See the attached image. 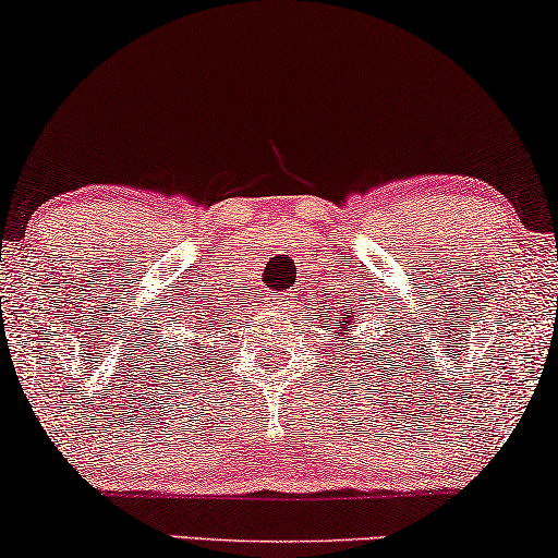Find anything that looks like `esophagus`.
I'll list each match as a JSON object with an SVG mask.
<instances>
[{"instance_id": "esophagus-1", "label": "esophagus", "mask_w": 558, "mask_h": 558, "mask_svg": "<svg viewBox=\"0 0 558 558\" xmlns=\"http://www.w3.org/2000/svg\"><path fill=\"white\" fill-rule=\"evenodd\" d=\"M287 299H291V294H277V302L279 304H287Z\"/></svg>"}]
</instances>
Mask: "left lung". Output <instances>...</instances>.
Masks as SVG:
<instances>
[{
    "label": "left lung",
    "instance_id": "8db88e82",
    "mask_svg": "<svg viewBox=\"0 0 558 558\" xmlns=\"http://www.w3.org/2000/svg\"><path fill=\"white\" fill-rule=\"evenodd\" d=\"M351 314H354V308H351V312H347V308H339V312L329 319L331 327L337 329V339H341V333L351 329ZM319 316H322V312H319Z\"/></svg>",
    "mask_w": 558,
    "mask_h": 558
}]
</instances>
